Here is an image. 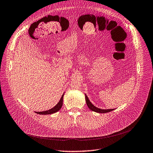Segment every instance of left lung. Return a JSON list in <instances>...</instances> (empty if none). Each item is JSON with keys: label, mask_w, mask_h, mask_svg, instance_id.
Wrapping results in <instances>:
<instances>
[{"label": "left lung", "mask_w": 153, "mask_h": 153, "mask_svg": "<svg viewBox=\"0 0 153 153\" xmlns=\"http://www.w3.org/2000/svg\"><path fill=\"white\" fill-rule=\"evenodd\" d=\"M85 97H86V104L88 105V107H89V108L90 110H91L92 111H95V112H97V113H108V112H110V111H111L113 110V109H108V110H102V109H100V108H98L97 107H96L94 105H93L91 102L89 101L88 97H87L86 95H85Z\"/></svg>", "instance_id": "8db88e82"}]
</instances>
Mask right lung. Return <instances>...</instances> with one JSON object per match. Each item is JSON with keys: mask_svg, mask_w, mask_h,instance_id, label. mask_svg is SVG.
<instances>
[{"mask_svg": "<svg viewBox=\"0 0 153 153\" xmlns=\"http://www.w3.org/2000/svg\"><path fill=\"white\" fill-rule=\"evenodd\" d=\"M64 94H63V95L62 96L61 100H59V102H58V103L54 107H53V108L49 110H47V111H41V112H36L37 114H53L54 113L57 111H58L59 110L62 106V104H63V96H64Z\"/></svg>", "mask_w": 153, "mask_h": 153, "instance_id": "add662e5", "label": "right lung"}]
</instances>
